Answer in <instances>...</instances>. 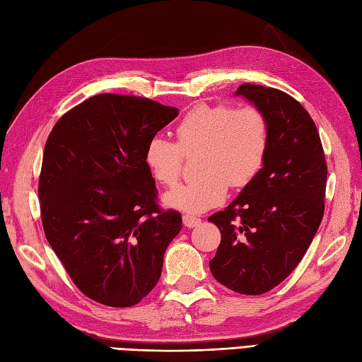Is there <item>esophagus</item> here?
Masks as SVG:
<instances>
[{
  "mask_svg": "<svg viewBox=\"0 0 362 362\" xmlns=\"http://www.w3.org/2000/svg\"><path fill=\"white\" fill-rule=\"evenodd\" d=\"M182 223H184V226L186 228H195V226H198L199 223H202V220L198 218V216H194V215H182Z\"/></svg>",
  "mask_w": 362,
  "mask_h": 362,
  "instance_id": "1",
  "label": "esophagus"
}]
</instances>
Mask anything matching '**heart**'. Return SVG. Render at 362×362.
<instances>
[{"mask_svg": "<svg viewBox=\"0 0 362 362\" xmlns=\"http://www.w3.org/2000/svg\"><path fill=\"white\" fill-rule=\"evenodd\" d=\"M176 144L150 139L146 165L153 178L173 186L180 180L184 155L202 151L199 178L168 190L165 206L187 214H202L224 202L228 184L245 187L264 165L269 148V124L259 108L199 103L175 128Z\"/></svg>", "mask_w": 362, "mask_h": 362, "instance_id": "b5f03b06", "label": "heart"}]
</instances>
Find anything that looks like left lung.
I'll list each match as a JSON object with an SVG mask.
<instances>
[{"label":"left lung","instance_id":"left-lung-1","mask_svg":"<svg viewBox=\"0 0 362 362\" xmlns=\"http://www.w3.org/2000/svg\"><path fill=\"white\" fill-rule=\"evenodd\" d=\"M243 95L267 116L264 165L224 211L209 216L221 242L209 262L215 280L257 296L282 284L307 252L324 216L327 163L308 111L284 91L243 83Z\"/></svg>","mask_w":362,"mask_h":362}]
</instances>
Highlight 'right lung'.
I'll list each match as a JSON object with an SVG mask.
<instances>
[{
	"label": "right lung",
	"instance_id": "obj_1",
	"mask_svg": "<svg viewBox=\"0 0 362 362\" xmlns=\"http://www.w3.org/2000/svg\"><path fill=\"white\" fill-rule=\"evenodd\" d=\"M178 116L147 98L98 94L69 110L46 141L38 197L46 240L90 299L124 308L160 277L181 214L156 204L146 147Z\"/></svg>",
	"mask_w": 362,
	"mask_h": 362
}]
</instances>
